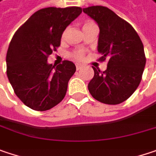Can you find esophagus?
<instances>
[{"label":"esophagus","mask_w":156,"mask_h":156,"mask_svg":"<svg viewBox=\"0 0 156 156\" xmlns=\"http://www.w3.org/2000/svg\"><path fill=\"white\" fill-rule=\"evenodd\" d=\"M82 67H83L82 65H80V64H77V65H76V69H77V70H80Z\"/></svg>","instance_id":"esophagus-1"}]
</instances>
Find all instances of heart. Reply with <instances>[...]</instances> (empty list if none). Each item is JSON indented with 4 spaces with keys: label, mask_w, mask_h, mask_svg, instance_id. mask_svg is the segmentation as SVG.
Masks as SVG:
<instances>
[{
    "label": "heart",
    "mask_w": 156,
    "mask_h": 156,
    "mask_svg": "<svg viewBox=\"0 0 156 156\" xmlns=\"http://www.w3.org/2000/svg\"><path fill=\"white\" fill-rule=\"evenodd\" d=\"M90 25H94V24H93L92 22H86V23L83 25V27H89V26H90ZM66 31H65V32H64V34H63L62 37L64 38V37L66 36ZM73 57L74 58H76V59H82V58H83V50H77V51H74V52L73 53Z\"/></svg>",
    "instance_id": "1"
}]
</instances>
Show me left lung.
I'll return each instance as SVG.
<instances>
[{
  "label": "left lung",
  "instance_id": "obj_1",
  "mask_svg": "<svg viewBox=\"0 0 156 156\" xmlns=\"http://www.w3.org/2000/svg\"><path fill=\"white\" fill-rule=\"evenodd\" d=\"M99 27L98 51L100 60H108L106 71L92 67L94 77L88 84L95 99L108 105L120 104L139 87L146 57L139 34L128 22L103 6L83 9Z\"/></svg>",
  "mask_w": 156,
  "mask_h": 156
}]
</instances>
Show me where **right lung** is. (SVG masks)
I'll return each instance as SVG.
<instances>
[{"mask_svg": "<svg viewBox=\"0 0 156 156\" xmlns=\"http://www.w3.org/2000/svg\"><path fill=\"white\" fill-rule=\"evenodd\" d=\"M82 13L80 7L41 9L17 29L7 51V75L18 98L28 107L46 111L65 98L75 65L56 67L48 57L60 45L63 32Z\"/></svg>", "mask_w": 156, "mask_h": 156, "instance_id": "1", "label": "right lung"}]
</instances>
